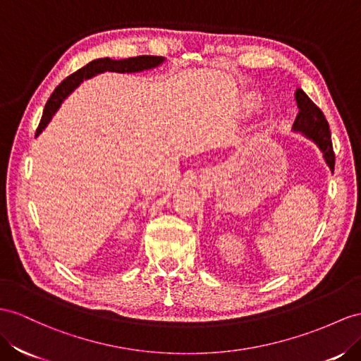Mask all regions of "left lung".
<instances>
[{
	"label": "left lung",
	"mask_w": 361,
	"mask_h": 361,
	"mask_svg": "<svg viewBox=\"0 0 361 361\" xmlns=\"http://www.w3.org/2000/svg\"><path fill=\"white\" fill-rule=\"evenodd\" d=\"M294 99L299 108V113L294 118V129L305 133L307 137L312 138L317 143V146L323 151V157H325L329 168L334 171L336 154L334 149H332L331 131L326 117L323 116L320 108L305 94L303 90H295Z\"/></svg>",
	"instance_id": "obj_1"
}]
</instances>
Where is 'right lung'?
<instances>
[{"instance_id":"1","label":"right lung","mask_w":361,"mask_h":361,"mask_svg":"<svg viewBox=\"0 0 361 361\" xmlns=\"http://www.w3.org/2000/svg\"><path fill=\"white\" fill-rule=\"evenodd\" d=\"M161 62H163L161 56H135V58H129L123 61H113L109 58H104V59H96L87 63L85 67H82L76 73H73V75H70L67 79H63L61 84L54 88L50 99L47 100V104L44 106V113L41 117V122L38 125V129H36V135H38L42 129L47 126L53 114L56 113L58 108L61 106L62 100L66 99L84 79H88L102 71H116V73L142 71V70L157 67Z\"/></svg>"}]
</instances>
